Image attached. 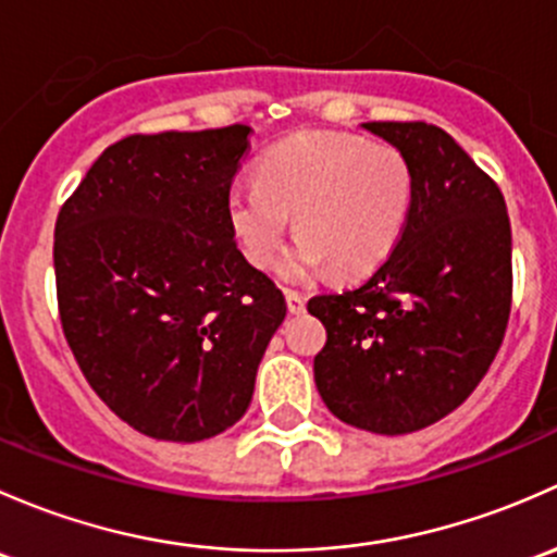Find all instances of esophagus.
I'll list each match as a JSON object with an SVG mask.
<instances>
[{
	"mask_svg": "<svg viewBox=\"0 0 557 557\" xmlns=\"http://www.w3.org/2000/svg\"><path fill=\"white\" fill-rule=\"evenodd\" d=\"M286 308H289V313H302L306 311V297L300 295V292L295 289H286Z\"/></svg>",
	"mask_w": 557,
	"mask_h": 557,
	"instance_id": "esophagus-1",
	"label": "esophagus"
}]
</instances>
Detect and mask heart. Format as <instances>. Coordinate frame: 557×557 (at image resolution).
Listing matches in <instances>:
<instances>
[{
	"mask_svg": "<svg viewBox=\"0 0 557 557\" xmlns=\"http://www.w3.org/2000/svg\"><path fill=\"white\" fill-rule=\"evenodd\" d=\"M412 169L403 150L351 134L306 131L260 160V180L238 176L225 209L240 251L255 268L276 262L292 214L297 244L281 273L302 281L324 271L364 276L392 257L412 209Z\"/></svg>",
	"mask_w": 557,
	"mask_h": 557,
	"instance_id": "obj_1",
	"label": "heart"
}]
</instances>
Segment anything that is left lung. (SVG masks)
Instances as JSON below:
<instances>
[{"mask_svg":"<svg viewBox=\"0 0 557 557\" xmlns=\"http://www.w3.org/2000/svg\"><path fill=\"white\" fill-rule=\"evenodd\" d=\"M364 128L410 160V220L372 276L308 300L326 330L313 377L343 423L407 434L456 410L488 372L512 308V227L496 182L443 128Z\"/></svg>","mask_w":557,"mask_h":557,"instance_id":"obj_1","label":"left lung"}]
</instances>
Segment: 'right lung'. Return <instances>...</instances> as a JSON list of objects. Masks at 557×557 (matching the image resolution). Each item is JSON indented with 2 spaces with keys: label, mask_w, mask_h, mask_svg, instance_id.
I'll use <instances>...</instances> for the list:
<instances>
[{
  "label": "right lung",
  "mask_w": 557,
  "mask_h": 557,
  "mask_svg": "<svg viewBox=\"0 0 557 557\" xmlns=\"http://www.w3.org/2000/svg\"><path fill=\"white\" fill-rule=\"evenodd\" d=\"M249 125L107 147L55 220L61 326L90 388L136 432L200 443L246 412L286 317L227 222Z\"/></svg>",
  "instance_id": "1"
}]
</instances>
